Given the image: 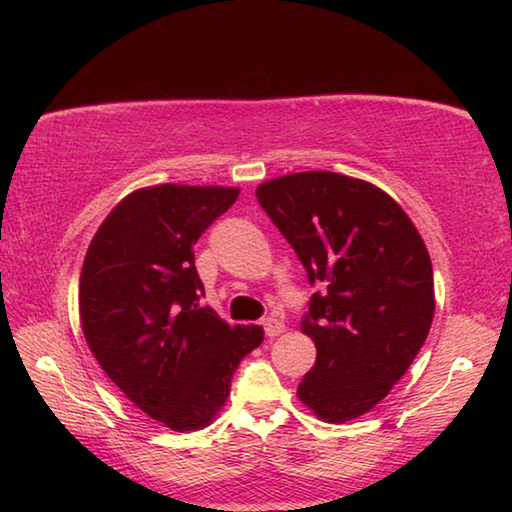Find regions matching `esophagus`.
Returning <instances> with one entry per match:
<instances>
[{"label":"esophagus","instance_id":"obj_1","mask_svg":"<svg viewBox=\"0 0 512 512\" xmlns=\"http://www.w3.org/2000/svg\"><path fill=\"white\" fill-rule=\"evenodd\" d=\"M264 332H266V336H270V339H275V336H279L281 332L286 330V325L281 323L279 319H273V317H268V319H264Z\"/></svg>","mask_w":512,"mask_h":512}]
</instances>
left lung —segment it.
I'll list each match as a JSON object with an SVG mask.
<instances>
[{
	"label": "left lung",
	"mask_w": 512,
	"mask_h": 512,
	"mask_svg": "<svg viewBox=\"0 0 512 512\" xmlns=\"http://www.w3.org/2000/svg\"><path fill=\"white\" fill-rule=\"evenodd\" d=\"M266 215L319 284L301 332L317 361L297 396L325 422L363 416L383 400L427 339L436 297L418 228L374 184L301 171L257 187Z\"/></svg>",
	"instance_id": "8db88e82"
}]
</instances>
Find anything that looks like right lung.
I'll list each match as a JSON object with an SVG mask.
<instances>
[{"instance_id": "right-lung-1", "label": "right lung", "mask_w": 512, "mask_h": 512, "mask_svg": "<svg viewBox=\"0 0 512 512\" xmlns=\"http://www.w3.org/2000/svg\"><path fill=\"white\" fill-rule=\"evenodd\" d=\"M239 189L158 184L129 193L105 217L79 281L81 328L112 383L171 431L211 424L239 361L264 341L200 308L193 244Z\"/></svg>"}]
</instances>
